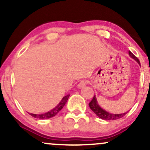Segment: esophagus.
<instances>
[{
	"mask_svg": "<svg viewBox=\"0 0 150 150\" xmlns=\"http://www.w3.org/2000/svg\"><path fill=\"white\" fill-rule=\"evenodd\" d=\"M87 83H88L87 80H82L80 82H79L78 85H77V87H78V88H82V87H84L85 86H86V85H87Z\"/></svg>",
	"mask_w": 150,
	"mask_h": 150,
	"instance_id": "obj_1",
	"label": "esophagus"
}]
</instances>
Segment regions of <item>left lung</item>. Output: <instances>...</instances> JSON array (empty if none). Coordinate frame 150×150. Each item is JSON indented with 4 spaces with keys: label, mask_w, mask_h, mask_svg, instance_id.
<instances>
[{
    "label": "left lung",
    "mask_w": 150,
    "mask_h": 150,
    "mask_svg": "<svg viewBox=\"0 0 150 150\" xmlns=\"http://www.w3.org/2000/svg\"><path fill=\"white\" fill-rule=\"evenodd\" d=\"M129 55H130L132 58H134V59H135V61L139 63V64H140V61H139L138 58L136 57L135 55H134L132 52H130V51H129ZM89 106L91 109L92 110L93 112L95 113L98 117H99V118H101V119H104V120H111L119 119V118L124 116L127 113H120V114H113V113L107 112V111H105L104 109H102V108L99 106L95 96H94V97H93L92 101L89 102Z\"/></svg>",
    "instance_id": "1"
}]
</instances>
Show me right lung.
<instances>
[{"mask_svg": "<svg viewBox=\"0 0 150 150\" xmlns=\"http://www.w3.org/2000/svg\"><path fill=\"white\" fill-rule=\"evenodd\" d=\"M69 94L65 96V97L62 99L61 102H60L56 107L53 108V109L51 110V111H48V112H46L45 113H42V114H33V113H30V114L32 116L34 117V118H39V119H46V118H51V117L55 116L60 111H61L62 108H63L65 104H66L67 101H68V98H69Z\"/></svg>", "mask_w": 150, "mask_h": 150, "instance_id": "1", "label": "right lung"}]
</instances>
